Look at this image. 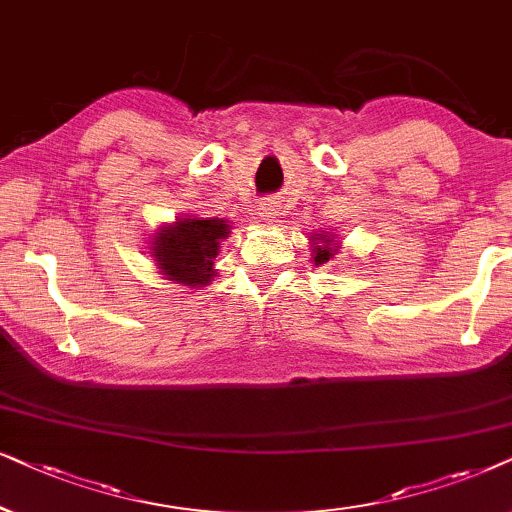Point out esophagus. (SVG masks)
<instances>
[{
    "label": "esophagus",
    "instance_id": "esophagus-1",
    "mask_svg": "<svg viewBox=\"0 0 512 512\" xmlns=\"http://www.w3.org/2000/svg\"><path fill=\"white\" fill-rule=\"evenodd\" d=\"M276 213H278V206L276 201L271 199H264L260 201V206H257V215H260L262 220H271V217H276Z\"/></svg>",
    "mask_w": 512,
    "mask_h": 512
}]
</instances>
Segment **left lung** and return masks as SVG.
Here are the masks:
<instances>
[{
    "label": "left lung",
    "mask_w": 512,
    "mask_h": 512,
    "mask_svg": "<svg viewBox=\"0 0 512 512\" xmlns=\"http://www.w3.org/2000/svg\"><path fill=\"white\" fill-rule=\"evenodd\" d=\"M330 238H325V236H320L318 238V245H313V252H316V257H313V262L316 264H325L327 260H330L332 255H335V248H337V243H333V248H329Z\"/></svg>",
    "instance_id": "8db88e82"
}]
</instances>
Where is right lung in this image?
<instances>
[{
    "label": "right lung",
    "instance_id": "1",
    "mask_svg": "<svg viewBox=\"0 0 512 512\" xmlns=\"http://www.w3.org/2000/svg\"><path fill=\"white\" fill-rule=\"evenodd\" d=\"M227 234L229 224L217 217L177 220L154 238L156 264L170 281L201 288L215 276L213 264L220 252V241Z\"/></svg>",
    "mask_w": 512,
    "mask_h": 512
}]
</instances>
